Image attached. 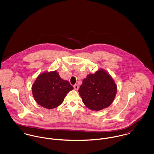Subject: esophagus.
I'll return each mask as SVG.
<instances>
[{
	"mask_svg": "<svg viewBox=\"0 0 154 154\" xmlns=\"http://www.w3.org/2000/svg\"><path fill=\"white\" fill-rule=\"evenodd\" d=\"M73 87H74V89H75L78 90V89H79V85H77V84H75V85H74Z\"/></svg>",
	"mask_w": 154,
	"mask_h": 154,
	"instance_id": "esophagus-1",
	"label": "esophagus"
}]
</instances>
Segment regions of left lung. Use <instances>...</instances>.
Wrapping results in <instances>:
<instances>
[{
	"label": "left lung",
	"mask_w": 154,
	"mask_h": 154,
	"mask_svg": "<svg viewBox=\"0 0 154 154\" xmlns=\"http://www.w3.org/2000/svg\"><path fill=\"white\" fill-rule=\"evenodd\" d=\"M78 92L87 107L99 111L109 107L113 102L117 85L109 73L100 69L84 79Z\"/></svg>",
	"instance_id": "1"
}]
</instances>
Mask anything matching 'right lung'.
<instances>
[{
    "mask_svg": "<svg viewBox=\"0 0 154 154\" xmlns=\"http://www.w3.org/2000/svg\"><path fill=\"white\" fill-rule=\"evenodd\" d=\"M73 89L67 81L60 78L57 71H51L38 76L32 86V92L38 105L52 109L59 106L66 94Z\"/></svg>",
    "mask_w": 154,
    "mask_h": 154,
    "instance_id": "add662e5",
    "label": "right lung"
}]
</instances>
